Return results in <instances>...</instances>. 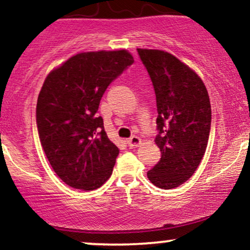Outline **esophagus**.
I'll return each instance as SVG.
<instances>
[{"instance_id":"obj_1","label":"esophagus","mask_w":250,"mask_h":250,"mask_svg":"<svg viewBox=\"0 0 250 250\" xmlns=\"http://www.w3.org/2000/svg\"><path fill=\"white\" fill-rule=\"evenodd\" d=\"M128 146L130 148H134V147H139L140 145H141V139H140L139 136H131L130 139L127 141Z\"/></svg>"}]
</instances>
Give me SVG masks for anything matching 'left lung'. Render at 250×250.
Instances as JSON below:
<instances>
[{"instance_id":"1","label":"left lung","mask_w":250,"mask_h":250,"mask_svg":"<svg viewBox=\"0 0 250 250\" xmlns=\"http://www.w3.org/2000/svg\"><path fill=\"white\" fill-rule=\"evenodd\" d=\"M153 82L157 107L155 143L161 159L147 173L156 187L173 189L191 177L208 145L211 109L205 83L193 69L163 50L137 48Z\"/></svg>"}]
</instances>
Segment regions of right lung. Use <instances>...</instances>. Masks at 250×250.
Wrapping results in <instances>:
<instances>
[{"label":"right lung","mask_w":250,"mask_h":250,"mask_svg":"<svg viewBox=\"0 0 250 250\" xmlns=\"http://www.w3.org/2000/svg\"><path fill=\"white\" fill-rule=\"evenodd\" d=\"M133 62L125 49L87 51L45 77L37 99V130L48 161L65 185L94 190L113 173L120 150L96 113L108 85Z\"/></svg>","instance_id":"obj_1"}]
</instances>
